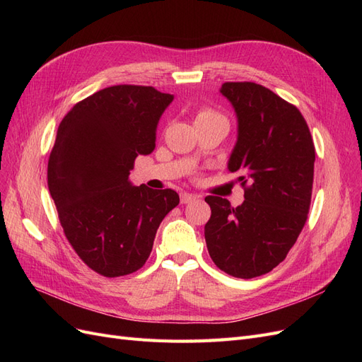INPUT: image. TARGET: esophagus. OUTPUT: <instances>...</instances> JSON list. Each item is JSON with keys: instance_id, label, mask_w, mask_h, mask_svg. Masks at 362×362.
<instances>
[{"instance_id": "34e87169", "label": "esophagus", "mask_w": 362, "mask_h": 362, "mask_svg": "<svg viewBox=\"0 0 362 362\" xmlns=\"http://www.w3.org/2000/svg\"><path fill=\"white\" fill-rule=\"evenodd\" d=\"M180 198H181V204H189L196 199V196L192 193H181Z\"/></svg>"}]
</instances>
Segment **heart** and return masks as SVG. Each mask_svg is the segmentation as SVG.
<instances>
[{"label":"heart","mask_w":362,"mask_h":362,"mask_svg":"<svg viewBox=\"0 0 362 362\" xmlns=\"http://www.w3.org/2000/svg\"><path fill=\"white\" fill-rule=\"evenodd\" d=\"M213 116H217L214 112H211V110H201L199 113H198V116H196V119H202V117H213Z\"/></svg>","instance_id":"obj_1"}]
</instances>
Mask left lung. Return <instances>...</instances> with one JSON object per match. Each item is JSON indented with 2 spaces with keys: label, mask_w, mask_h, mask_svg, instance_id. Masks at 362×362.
<instances>
[{
  "label": "left lung",
  "mask_w": 362,
  "mask_h": 362,
  "mask_svg": "<svg viewBox=\"0 0 362 362\" xmlns=\"http://www.w3.org/2000/svg\"><path fill=\"white\" fill-rule=\"evenodd\" d=\"M221 93L237 116L228 170L238 172L245 201L206 196L205 242L214 264L250 279L275 269L298 240L310 211L315 149L294 105L255 83H225Z\"/></svg>",
  "instance_id": "obj_1"
}]
</instances>
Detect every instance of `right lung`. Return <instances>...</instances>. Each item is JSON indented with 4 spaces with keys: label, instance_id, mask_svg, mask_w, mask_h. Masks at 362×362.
<instances>
[{
    "label": "right lung",
    "instance_id": "1",
    "mask_svg": "<svg viewBox=\"0 0 362 362\" xmlns=\"http://www.w3.org/2000/svg\"><path fill=\"white\" fill-rule=\"evenodd\" d=\"M172 101L149 86H112L75 104L59 125L48 189L71 246L103 276L144 266L161 221L180 204L172 189L129 181L136 157L156 149L158 120Z\"/></svg>",
    "mask_w": 362,
    "mask_h": 362
}]
</instances>
